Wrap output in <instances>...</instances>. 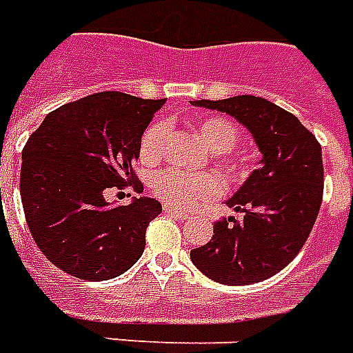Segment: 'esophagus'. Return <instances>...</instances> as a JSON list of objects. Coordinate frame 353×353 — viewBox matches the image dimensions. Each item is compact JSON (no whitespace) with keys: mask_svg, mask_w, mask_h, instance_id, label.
<instances>
[{"mask_svg":"<svg viewBox=\"0 0 353 353\" xmlns=\"http://www.w3.org/2000/svg\"><path fill=\"white\" fill-rule=\"evenodd\" d=\"M164 212L172 217H176V219H187L189 214L187 212H181V210H176V208H170V206H164Z\"/></svg>","mask_w":353,"mask_h":353,"instance_id":"esophagus-1","label":"esophagus"}]
</instances>
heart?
<instances>
[{
    "mask_svg": "<svg viewBox=\"0 0 353 353\" xmlns=\"http://www.w3.org/2000/svg\"><path fill=\"white\" fill-rule=\"evenodd\" d=\"M194 132L204 145L214 153V157L230 177L240 174V164L230 151L238 143V130L234 124L225 117H202L194 123ZM168 139V124L153 123L141 136L139 141V159L143 162L161 161L162 151ZM151 191L154 196L172 208L187 210L200 200L214 199L221 191L219 179L210 174H191L183 170H164L157 174L151 181Z\"/></svg>",
    "mask_w": 353,
    "mask_h": 353,
    "instance_id": "heart-1",
    "label": "heart"
}]
</instances>
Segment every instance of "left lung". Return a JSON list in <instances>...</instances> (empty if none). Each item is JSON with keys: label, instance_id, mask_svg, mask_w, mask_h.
<instances>
[{"label": "left lung", "instance_id": "1", "mask_svg": "<svg viewBox=\"0 0 353 353\" xmlns=\"http://www.w3.org/2000/svg\"><path fill=\"white\" fill-rule=\"evenodd\" d=\"M192 105L234 117L252 132L263 161L225 204L244 219L214 223V236L191 252L210 280L225 285L257 283L295 259L323 199L321 145L293 113L257 96L196 100Z\"/></svg>", "mask_w": 353, "mask_h": 353}]
</instances>
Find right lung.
Returning <instances> with one entry per match:
<instances>
[{
    "label": "right lung",
    "mask_w": 353,
    "mask_h": 353,
    "mask_svg": "<svg viewBox=\"0 0 353 353\" xmlns=\"http://www.w3.org/2000/svg\"><path fill=\"white\" fill-rule=\"evenodd\" d=\"M164 100L108 90L50 111L22 149L20 196L43 255L88 281L111 280L141 257L159 200L105 202L108 189L139 185V141Z\"/></svg>",
    "instance_id": "add662e5"
}]
</instances>
